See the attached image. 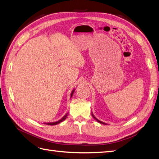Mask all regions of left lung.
<instances>
[{
	"label": "left lung",
	"mask_w": 159,
	"mask_h": 159,
	"mask_svg": "<svg viewBox=\"0 0 159 159\" xmlns=\"http://www.w3.org/2000/svg\"><path fill=\"white\" fill-rule=\"evenodd\" d=\"M91 114H92V116H93V117L94 118V119H95V120H96L98 122V123H101V124H103V125H107L106 123H104V122H102V121H100V120H98V119H96V118H95V116L93 115V113H92L91 112Z\"/></svg>",
	"instance_id": "left-lung-1"
}]
</instances>
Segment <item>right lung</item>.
Masks as SVG:
<instances>
[{
    "label": "right lung",
    "instance_id": "add662e5",
    "mask_svg": "<svg viewBox=\"0 0 159 159\" xmlns=\"http://www.w3.org/2000/svg\"><path fill=\"white\" fill-rule=\"evenodd\" d=\"M75 89H73V90H72V91L71 95H70V98L72 97L73 93H74V92H75ZM68 113H66V114H65V115L61 118V119L60 120H57V121H56V122H52V123H45V124L48 125H57V124L60 123H61V122L64 121V120L66 119V118H67V116H68Z\"/></svg>",
    "mask_w": 159,
    "mask_h": 159
}]
</instances>
